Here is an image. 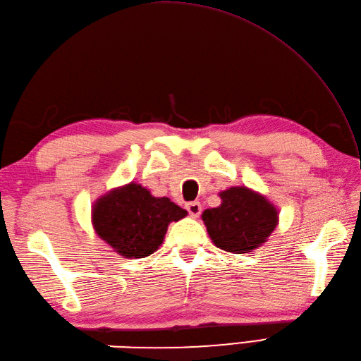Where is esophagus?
<instances>
[{
  "label": "esophagus",
  "mask_w": 361,
  "mask_h": 361,
  "mask_svg": "<svg viewBox=\"0 0 361 361\" xmlns=\"http://www.w3.org/2000/svg\"><path fill=\"white\" fill-rule=\"evenodd\" d=\"M186 209L189 212V216L195 219V217H198L202 214V204L198 203V202H190V203L186 204Z\"/></svg>",
  "instance_id": "obj_1"
}]
</instances>
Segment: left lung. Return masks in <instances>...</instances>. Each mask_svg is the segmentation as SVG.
Returning a JSON list of instances; mask_svg holds the SVG:
<instances>
[{
    "instance_id": "obj_1",
    "label": "left lung",
    "mask_w": 361,
    "mask_h": 361,
    "mask_svg": "<svg viewBox=\"0 0 361 361\" xmlns=\"http://www.w3.org/2000/svg\"><path fill=\"white\" fill-rule=\"evenodd\" d=\"M217 208L202 214L204 226L217 248L243 255L267 242L279 221L278 208L247 186H234L219 194Z\"/></svg>"
}]
</instances>
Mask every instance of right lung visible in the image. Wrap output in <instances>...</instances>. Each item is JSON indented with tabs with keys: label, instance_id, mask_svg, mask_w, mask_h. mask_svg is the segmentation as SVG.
<instances>
[{
	"label": "right lung",
	"instance_id": "obj_1",
	"mask_svg": "<svg viewBox=\"0 0 361 361\" xmlns=\"http://www.w3.org/2000/svg\"><path fill=\"white\" fill-rule=\"evenodd\" d=\"M186 216L188 211L167 197H153L149 189L132 181L97 198L91 209V224L118 255L140 259L159 248L171 221Z\"/></svg>",
	"mask_w": 361,
	"mask_h": 361
}]
</instances>
